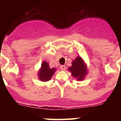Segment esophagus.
Masks as SVG:
<instances>
[{
	"label": "esophagus",
	"mask_w": 121,
	"mask_h": 121,
	"mask_svg": "<svg viewBox=\"0 0 121 121\" xmlns=\"http://www.w3.org/2000/svg\"><path fill=\"white\" fill-rule=\"evenodd\" d=\"M60 69L61 70H66V66L65 65H61Z\"/></svg>",
	"instance_id": "34e87169"
}]
</instances>
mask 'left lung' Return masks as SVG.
<instances>
[{"label":"left lung","instance_id":"obj_1","mask_svg":"<svg viewBox=\"0 0 121 121\" xmlns=\"http://www.w3.org/2000/svg\"><path fill=\"white\" fill-rule=\"evenodd\" d=\"M72 72L73 77H77L78 80H82L84 78L86 73V66H85L83 61L81 57L78 56L72 62V66L68 68Z\"/></svg>","mask_w":121,"mask_h":121}]
</instances>
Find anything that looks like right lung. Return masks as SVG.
<instances>
[{"mask_svg": "<svg viewBox=\"0 0 121 121\" xmlns=\"http://www.w3.org/2000/svg\"><path fill=\"white\" fill-rule=\"evenodd\" d=\"M56 71L55 68H50L48 63L44 61L41 65V68L39 72V80L43 82H46L50 80L51 77Z\"/></svg>", "mask_w": 121, "mask_h": 121, "instance_id": "obj_1", "label": "right lung"}]
</instances>
